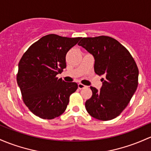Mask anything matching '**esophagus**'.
<instances>
[{
  "mask_svg": "<svg viewBox=\"0 0 151 151\" xmlns=\"http://www.w3.org/2000/svg\"><path fill=\"white\" fill-rule=\"evenodd\" d=\"M85 87H87V86L84 85L83 84H82V83H79V84H78V88H79V89H84V88H85Z\"/></svg>",
  "mask_w": 151,
  "mask_h": 151,
  "instance_id": "34e87169",
  "label": "esophagus"
}]
</instances>
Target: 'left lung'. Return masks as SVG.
Returning <instances> with one entry per match:
<instances>
[{"instance_id":"8db88e82","label":"left lung","mask_w":151,"mask_h":151,"mask_svg":"<svg viewBox=\"0 0 151 151\" xmlns=\"http://www.w3.org/2000/svg\"><path fill=\"white\" fill-rule=\"evenodd\" d=\"M78 45L94 56V72L105 77L100 91L90 87L92 95L86 101V110L97 120H112L125 110L136 91V63L126 48L110 36L84 37Z\"/></svg>"}]
</instances>
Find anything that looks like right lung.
<instances>
[{
  "instance_id": "right-lung-1",
  "label": "right lung",
  "mask_w": 151,
  "mask_h": 151,
  "mask_svg": "<svg viewBox=\"0 0 151 151\" xmlns=\"http://www.w3.org/2000/svg\"><path fill=\"white\" fill-rule=\"evenodd\" d=\"M82 37L43 36L24 53L19 63L17 83L23 101L32 113L51 120L64 113L78 85L57 75L66 68V54Z\"/></svg>"
}]
</instances>
